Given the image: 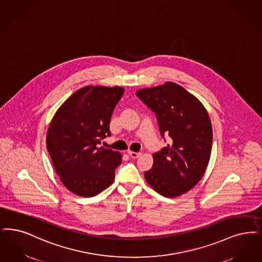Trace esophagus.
Here are the masks:
<instances>
[{
    "label": "esophagus",
    "instance_id": "34e87169",
    "mask_svg": "<svg viewBox=\"0 0 262 262\" xmlns=\"http://www.w3.org/2000/svg\"><path fill=\"white\" fill-rule=\"evenodd\" d=\"M127 153L130 157L134 158V159H136V158H138L141 155V153H137V152H134V151H128Z\"/></svg>",
    "mask_w": 262,
    "mask_h": 262
}]
</instances>
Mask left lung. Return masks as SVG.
Listing matches in <instances>:
<instances>
[{
  "label": "left lung",
  "mask_w": 262,
  "mask_h": 262,
  "mask_svg": "<svg viewBox=\"0 0 262 262\" xmlns=\"http://www.w3.org/2000/svg\"><path fill=\"white\" fill-rule=\"evenodd\" d=\"M157 118L160 134L170 143L153 154V167L144 172L147 183L165 197H178L193 188L209 164L212 128L199 100L181 85L168 82L136 92Z\"/></svg>",
  "instance_id": "8db88e82"
}]
</instances>
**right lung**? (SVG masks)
<instances>
[{
  "label": "right lung",
  "instance_id": "obj_1",
  "mask_svg": "<svg viewBox=\"0 0 262 262\" xmlns=\"http://www.w3.org/2000/svg\"><path fill=\"white\" fill-rule=\"evenodd\" d=\"M124 92L121 86H84L60 106L49 126L47 149L54 169L78 196H95L115 179L121 154L97 144L111 136L110 120Z\"/></svg>",
  "mask_w": 262,
  "mask_h": 262
}]
</instances>
